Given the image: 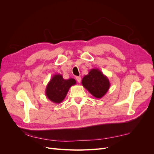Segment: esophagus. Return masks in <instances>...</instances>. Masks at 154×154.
I'll use <instances>...</instances> for the list:
<instances>
[{"label":"esophagus","mask_w":154,"mask_h":154,"mask_svg":"<svg viewBox=\"0 0 154 154\" xmlns=\"http://www.w3.org/2000/svg\"><path fill=\"white\" fill-rule=\"evenodd\" d=\"M76 78V80H77V82H78V83H80V82H81V78H80V77L77 76Z\"/></svg>","instance_id":"esophagus-1"}]
</instances>
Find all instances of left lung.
Segmentation results:
<instances>
[{"mask_svg": "<svg viewBox=\"0 0 154 154\" xmlns=\"http://www.w3.org/2000/svg\"><path fill=\"white\" fill-rule=\"evenodd\" d=\"M82 84L97 99L101 98L108 92L110 84L109 78L98 69H92L83 78Z\"/></svg>", "mask_w": 154, "mask_h": 154, "instance_id": "left-lung-1", "label": "left lung"}]
</instances>
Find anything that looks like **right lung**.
Instances as JSON below:
<instances>
[{"instance_id": "add662e5", "label": "right lung", "mask_w": 154, "mask_h": 154, "mask_svg": "<svg viewBox=\"0 0 154 154\" xmlns=\"http://www.w3.org/2000/svg\"><path fill=\"white\" fill-rule=\"evenodd\" d=\"M76 83V80L73 78L66 80L63 78L62 74H56L46 86L45 96L53 103H60L66 97L70 87Z\"/></svg>"}]
</instances>
